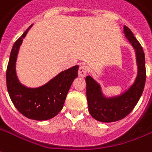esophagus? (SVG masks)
Listing matches in <instances>:
<instances>
[{
	"mask_svg": "<svg viewBox=\"0 0 152 152\" xmlns=\"http://www.w3.org/2000/svg\"><path fill=\"white\" fill-rule=\"evenodd\" d=\"M88 72V67L86 66H80L79 67V70H78V76L80 77H82L84 78L86 76Z\"/></svg>",
	"mask_w": 152,
	"mask_h": 152,
	"instance_id": "34e87169",
	"label": "esophagus"
}]
</instances>
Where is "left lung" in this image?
Masks as SVG:
<instances>
[{
  "label": "left lung",
  "mask_w": 152,
  "mask_h": 152,
  "mask_svg": "<svg viewBox=\"0 0 152 152\" xmlns=\"http://www.w3.org/2000/svg\"><path fill=\"white\" fill-rule=\"evenodd\" d=\"M123 29L126 39L135 51L138 68L137 76L133 84L127 89L113 96H105L98 82L91 76H86V95L88 111L91 116L99 122H116L127 116L138 103L144 88L146 81L144 52L131 30L126 26Z\"/></svg>",
  "instance_id": "8db88e82"
}]
</instances>
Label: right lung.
<instances>
[{"label": "right lung", "instance_id": "1", "mask_svg": "<svg viewBox=\"0 0 152 152\" xmlns=\"http://www.w3.org/2000/svg\"><path fill=\"white\" fill-rule=\"evenodd\" d=\"M32 26L13 44L6 71V84L10 99L20 113L30 119L44 121L56 116L63 109L71 85L78 76L79 66L62 71L39 87L22 85L17 76L16 62L20 46Z\"/></svg>", "mask_w": 152, "mask_h": 152}]
</instances>
